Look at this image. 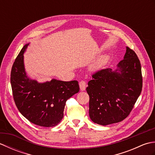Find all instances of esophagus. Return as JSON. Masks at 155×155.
Wrapping results in <instances>:
<instances>
[{"mask_svg":"<svg viewBox=\"0 0 155 155\" xmlns=\"http://www.w3.org/2000/svg\"><path fill=\"white\" fill-rule=\"evenodd\" d=\"M86 86H87V84H86V82L84 81H81L79 83V87H80L81 91H85V89H86Z\"/></svg>","mask_w":155,"mask_h":155,"instance_id":"obj_1","label":"esophagus"}]
</instances>
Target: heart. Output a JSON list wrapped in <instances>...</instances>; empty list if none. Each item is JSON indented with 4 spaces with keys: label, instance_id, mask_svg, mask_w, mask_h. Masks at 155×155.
<instances>
[{
    "label": "heart",
    "instance_id": "obj_1",
    "mask_svg": "<svg viewBox=\"0 0 155 155\" xmlns=\"http://www.w3.org/2000/svg\"><path fill=\"white\" fill-rule=\"evenodd\" d=\"M105 61H106V59H105L104 58H102L99 59V60H98L97 62H95V63L93 64V69L100 68L104 64Z\"/></svg>",
    "mask_w": 155,
    "mask_h": 155
}]
</instances>
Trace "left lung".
<instances>
[{"label": "left lung", "mask_w": 155, "mask_h": 155, "mask_svg": "<svg viewBox=\"0 0 155 155\" xmlns=\"http://www.w3.org/2000/svg\"><path fill=\"white\" fill-rule=\"evenodd\" d=\"M126 48L117 69L98 71L88 83L89 117L94 123L105 126L123 120L140 96L143 87L140 62L134 51Z\"/></svg>", "instance_id": "1"}]
</instances>
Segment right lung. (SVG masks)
Masks as SVG:
<instances>
[{"instance_id": "1", "label": "right lung", "mask_w": 155, "mask_h": 155, "mask_svg": "<svg viewBox=\"0 0 155 155\" xmlns=\"http://www.w3.org/2000/svg\"><path fill=\"white\" fill-rule=\"evenodd\" d=\"M28 45L21 49L11 69L13 98L20 113L32 123L54 127L63 118L66 101L78 93L79 85L77 81L66 82L53 78L41 83L28 77L23 54Z\"/></svg>"}]
</instances>
